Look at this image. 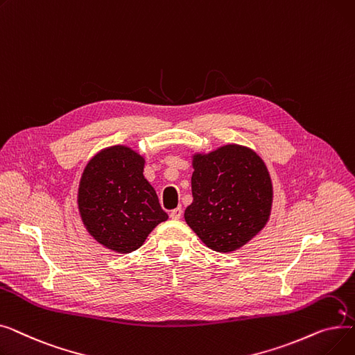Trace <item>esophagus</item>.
Wrapping results in <instances>:
<instances>
[{
    "instance_id": "34e87169",
    "label": "esophagus",
    "mask_w": 355,
    "mask_h": 355,
    "mask_svg": "<svg viewBox=\"0 0 355 355\" xmlns=\"http://www.w3.org/2000/svg\"><path fill=\"white\" fill-rule=\"evenodd\" d=\"M181 216H182V210H181V207H177V209H174V210L170 213V217H171L173 220H178V218H181Z\"/></svg>"
}]
</instances>
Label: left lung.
Returning a JSON list of instances; mask_svg holds the SVG:
<instances>
[{
	"instance_id": "left-lung-1",
	"label": "left lung",
	"mask_w": 355,
	"mask_h": 355,
	"mask_svg": "<svg viewBox=\"0 0 355 355\" xmlns=\"http://www.w3.org/2000/svg\"><path fill=\"white\" fill-rule=\"evenodd\" d=\"M193 168V202L184 213L187 225L216 252L246 245L265 227L272 207V181L262 158L230 144L196 154Z\"/></svg>"
}]
</instances>
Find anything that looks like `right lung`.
Here are the masks:
<instances>
[{"instance_id":"add662e5","label":"right lung","mask_w":355,"mask_h":355,"mask_svg":"<svg viewBox=\"0 0 355 355\" xmlns=\"http://www.w3.org/2000/svg\"><path fill=\"white\" fill-rule=\"evenodd\" d=\"M144 158L115 145L86 165L79 185V211L87 232L105 248L130 253L168 218L153 185L144 177Z\"/></svg>"}]
</instances>
